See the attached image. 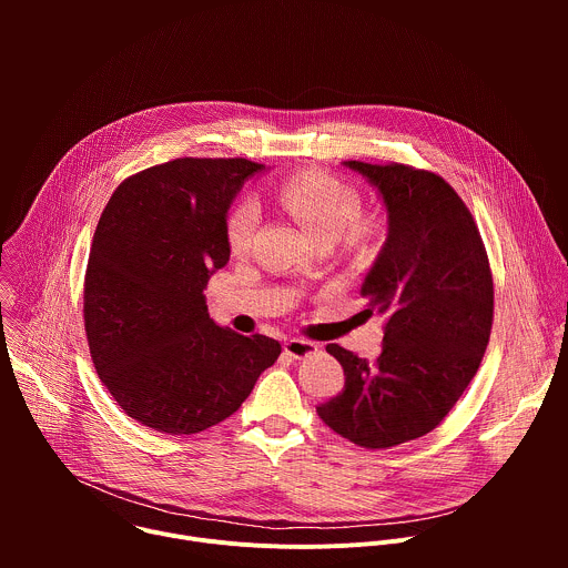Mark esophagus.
Listing matches in <instances>:
<instances>
[{"label":"esophagus","mask_w":568,"mask_h":568,"mask_svg":"<svg viewBox=\"0 0 568 568\" xmlns=\"http://www.w3.org/2000/svg\"><path fill=\"white\" fill-rule=\"evenodd\" d=\"M283 351H285V355H290L292 359H305V357L316 355L318 344L307 342V339H290V342H285Z\"/></svg>","instance_id":"34e87169"}]
</instances>
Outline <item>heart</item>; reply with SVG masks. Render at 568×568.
Masks as SVG:
<instances>
[{"instance_id":"1","label":"heart","mask_w":568,"mask_h":568,"mask_svg":"<svg viewBox=\"0 0 568 568\" xmlns=\"http://www.w3.org/2000/svg\"><path fill=\"white\" fill-rule=\"evenodd\" d=\"M278 204L318 242L342 235L351 245H364L373 235L371 222H357L359 195L342 180L307 171L285 180L276 191ZM261 209L252 197L237 202L226 217V245L233 254H247L258 226Z\"/></svg>"}]
</instances>
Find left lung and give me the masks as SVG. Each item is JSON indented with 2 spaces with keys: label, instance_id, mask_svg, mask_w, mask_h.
I'll return each mask as SVG.
<instances>
[{
  "label": "left lung",
  "instance_id": "1",
  "mask_svg": "<svg viewBox=\"0 0 568 568\" xmlns=\"http://www.w3.org/2000/svg\"><path fill=\"white\" fill-rule=\"evenodd\" d=\"M379 195L386 240L362 283L386 316L375 362L328 344L346 384L316 407L333 432L386 449L436 429L478 371L493 331V272L471 213L429 171L344 161Z\"/></svg>",
  "mask_w": 568,
  "mask_h": 568
}]
</instances>
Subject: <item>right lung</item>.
Segmentation results:
<instances>
[{"mask_svg": "<svg viewBox=\"0 0 568 568\" xmlns=\"http://www.w3.org/2000/svg\"><path fill=\"white\" fill-rule=\"evenodd\" d=\"M263 164L175 159L110 197L85 274V333L101 382L136 423L200 434L247 399L281 344L209 316L204 287L229 261L226 211Z\"/></svg>", "mask_w": 568, "mask_h": 568, "instance_id": "add662e5", "label": "right lung"}]
</instances>
